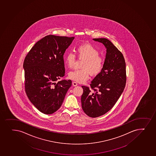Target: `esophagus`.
<instances>
[{"instance_id":"obj_1","label":"esophagus","mask_w":156,"mask_h":156,"mask_svg":"<svg viewBox=\"0 0 156 156\" xmlns=\"http://www.w3.org/2000/svg\"><path fill=\"white\" fill-rule=\"evenodd\" d=\"M73 86H74V87H76V86H77L78 85V83H77V82H75V81H73L72 82Z\"/></svg>"}]
</instances>
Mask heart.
I'll return each instance as SVG.
<instances>
[{
  "mask_svg": "<svg viewBox=\"0 0 156 156\" xmlns=\"http://www.w3.org/2000/svg\"><path fill=\"white\" fill-rule=\"evenodd\" d=\"M76 54L80 59H83L82 69H75L69 73V79L76 82H86L89 79L90 74L96 76L100 74L104 68L105 60L95 47L90 44H85L77 47ZM76 59V55L68 52L64 57L65 63L69 68L74 66Z\"/></svg>",
  "mask_w": 156,
  "mask_h": 156,
  "instance_id": "1",
  "label": "heart"
}]
</instances>
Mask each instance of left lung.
I'll return each instance as SVG.
<instances>
[{"label":"left lung","mask_w":156,"mask_h":156,"mask_svg":"<svg viewBox=\"0 0 156 156\" xmlns=\"http://www.w3.org/2000/svg\"><path fill=\"white\" fill-rule=\"evenodd\" d=\"M102 43L107 48L101 72L90 84V89L82 86V108L87 115L97 117L112 109L119 99L126 83V63L122 53L106 38L93 39Z\"/></svg>","instance_id":"8db88e82"}]
</instances>
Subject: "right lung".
Wrapping results in <instances>:
<instances>
[{
    "label": "right lung",
    "mask_w": 156,
    "mask_h": 156,
    "mask_svg": "<svg viewBox=\"0 0 156 156\" xmlns=\"http://www.w3.org/2000/svg\"><path fill=\"white\" fill-rule=\"evenodd\" d=\"M75 37L48 35L31 48L23 61L25 89L30 101L44 114L60 108L72 81L65 75L63 55Z\"/></svg>",
    "instance_id": "obj_1"
}]
</instances>
